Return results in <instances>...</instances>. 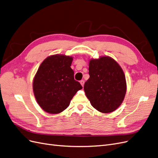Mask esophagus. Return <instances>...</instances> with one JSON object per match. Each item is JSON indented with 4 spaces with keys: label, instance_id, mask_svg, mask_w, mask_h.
Listing matches in <instances>:
<instances>
[{
    "label": "esophagus",
    "instance_id": "esophagus-1",
    "mask_svg": "<svg viewBox=\"0 0 158 158\" xmlns=\"http://www.w3.org/2000/svg\"><path fill=\"white\" fill-rule=\"evenodd\" d=\"M80 83H81V85H82V86H84V84H85V81H84V80H81V81H80Z\"/></svg>",
    "mask_w": 158,
    "mask_h": 158
}]
</instances>
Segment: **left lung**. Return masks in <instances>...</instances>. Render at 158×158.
Segmentation results:
<instances>
[{
    "label": "left lung",
    "mask_w": 158,
    "mask_h": 158,
    "mask_svg": "<svg viewBox=\"0 0 158 158\" xmlns=\"http://www.w3.org/2000/svg\"><path fill=\"white\" fill-rule=\"evenodd\" d=\"M89 71L90 77L84 85L86 97L100 112H112L121 104L126 93L123 69L113 58L102 56L90 60Z\"/></svg>",
    "instance_id": "obj_1"
}]
</instances>
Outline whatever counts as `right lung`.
<instances>
[{
  "label": "right lung",
  "mask_w": 158,
  "mask_h": 158,
  "mask_svg": "<svg viewBox=\"0 0 158 158\" xmlns=\"http://www.w3.org/2000/svg\"><path fill=\"white\" fill-rule=\"evenodd\" d=\"M73 58L55 54L46 58L35 75L33 89L37 103L46 112L56 114L69 106L82 86L70 68Z\"/></svg>",
  "instance_id": "add662e5"
}]
</instances>
